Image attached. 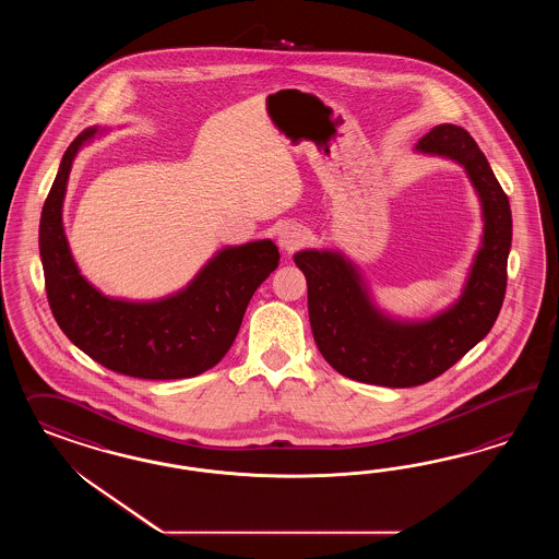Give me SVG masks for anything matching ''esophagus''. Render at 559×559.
<instances>
[{"label":"esophagus","mask_w":559,"mask_h":559,"mask_svg":"<svg viewBox=\"0 0 559 559\" xmlns=\"http://www.w3.org/2000/svg\"><path fill=\"white\" fill-rule=\"evenodd\" d=\"M307 243V231L301 229L299 225H285L281 231H278V246L281 250L285 252H297L299 248H304Z\"/></svg>","instance_id":"esophagus-1"}]
</instances>
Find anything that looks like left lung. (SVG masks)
<instances>
[{
	"label": "left lung",
	"instance_id": "left-lung-1",
	"mask_svg": "<svg viewBox=\"0 0 559 559\" xmlns=\"http://www.w3.org/2000/svg\"><path fill=\"white\" fill-rule=\"evenodd\" d=\"M416 152L457 162L481 203L484 236L457 301L428 320H397L372 301L355 262L338 250L293 255L307 278V309L323 358L344 377L383 388L423 385L451 369L496 322L507 293L512 215L486 155L457 124H439Z\"/></svg>",
	"mask_w": 559,
	"mask_h": 559
}]
</instances>
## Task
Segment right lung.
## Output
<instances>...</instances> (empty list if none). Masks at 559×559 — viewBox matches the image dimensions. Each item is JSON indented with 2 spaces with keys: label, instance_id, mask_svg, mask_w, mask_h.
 <instances>
[{
  "label": "right lung",
  "instance_id": "1",
  "mask_svg": "<svg viewBox=\"0 0 559 559\" xmlns=\"http://www.w3.org/2000/svg\"><path fill=\"white\" fill-rule=\"evenodd\" d=\"M98 133L85 129L63 153L40 215V260L52 316L85 355L139 379H187L215 367L231 348L255 288L278 266L271 239L229 246L187 287L157 301L106 297L78 269L63 229V201L78 152Z\"/></svg>",
  "mask_w": 559,
  "mask_h": 559
}]
</instances>
